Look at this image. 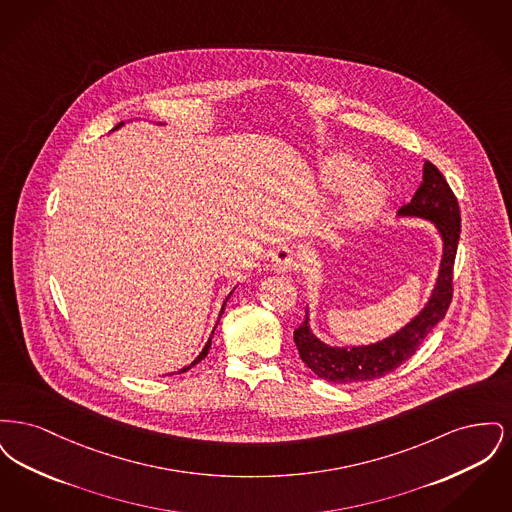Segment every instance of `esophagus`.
<instances>
[{
  "label": "esophagus",
  "mask_w": 512,
  "mask_h": 512,
  "mask_svg": "<svg viewBox=\"0 0 512 512\" xmlns=\"http://www.w3.org/2000/svg\"><path fill=\"white\" fill-rule=\"evenodd\" d=\"M270 263H272V268L276 270V272H290L295 268V253H293L292 247H288V245H282V247H278L274 253H272V259H270Z\"/></svg>",
  "instance_id": "esophagus-1"
}]
</instances>
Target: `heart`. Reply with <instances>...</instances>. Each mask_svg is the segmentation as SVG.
<instances>
[{
    "label": "heart",
    "mask_w": 512,
    "mask_h": 512,
    "mask_svg": "<svg viewBox=\"0 0 512 512\" xmlns=\"http://www.w3.org/2000/svg\"><path fill=\"white\" fill-rule=\"evenodd\" d=\"M366 172V167L349 157V155H336L332 157L324 167V184L330 190H343L351 186L355 180H359ZM386 199V188L378 180H361L357 182L343 201L341 207V219L355 222L370 217Z\"/></svg>",
    "instance_id": "heart-1"
}]
</instances>
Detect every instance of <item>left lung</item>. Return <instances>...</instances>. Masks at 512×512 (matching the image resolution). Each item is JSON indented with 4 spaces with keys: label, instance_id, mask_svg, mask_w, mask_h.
<instances>
[{
    "label": "left lung",
    "instance_id": "1",
    "mask_svg": "<svg viewBox=\"0 0 512 512\" xmlns=\"http://www.w3.org/2000/svg\"><path fill=\"white\" fill-rule=\"evenodd\" d=\"M397 215L420 217L436 224L443 240L436 288L426 307L407 326L386 340L361 347H330L318 340L309 328V311H305L307 317L299 328H295L293 341L301 361L326 382L349 384L386 376L413 357L414 351L439 320H443L451 305L453 265L461 236V209L457 197L436 165L430 161L424 163L420 188L413 199L397 211Z\"/></svg>",
    "mask_w": 512,
    "mask_h": 512
}]
</instances>
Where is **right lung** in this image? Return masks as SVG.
<instances>
[{"mask_svg": "<svg viewBox=\"0 0 512 512\" xmlns=\"http://www.w3.org/2000/svg\"><path fill=\"white\" fill-rule=\"evenodd\" d=\"M122 124H124V122H119V124H117V126H115V128H113V130H117V128H119V126H122ZM230 295H232V292L228 293V297H230ZM228 297H226V301H228ZM226 301H224V303H222V309H220L219 318L222 317V313H224V305H226ZM213 334H215V330H213ZM213 334H211V338H209V341H207V343H205V347H203V351H201V353H199V357H197V359H195L194 363H192V365H190V366H186V368H182V370H180V372H186V370H188V368H192V366L197 365V363H199V361H201V359H205V357H207V353H209V349H211V340H213Z\"/></svg>", "mask_w": 512, "mask_h": 512, "instance_id": "right-lung-1", "label": "right lung"}]
</instances>
